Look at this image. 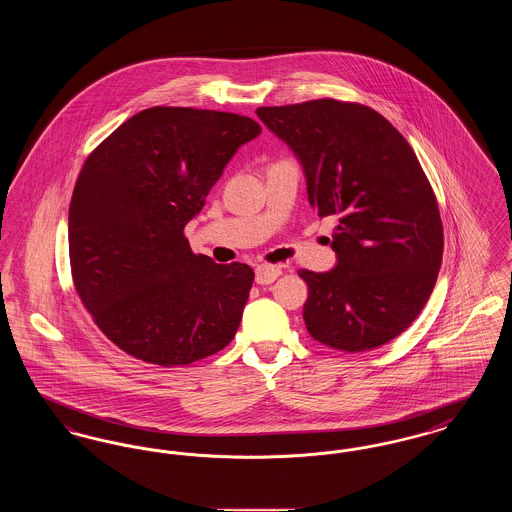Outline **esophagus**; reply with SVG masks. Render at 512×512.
Masks as SVG:
<instances>
[{"label": "esophagus", "mask_w": 512, "mask_h": 512, "mask_svg": "<svg viewBox=\"0 0 512 512\" xmlns=\"http://www.w3.org/2000/svg\"><path fill=\"white\" fill-rule=\"evenodd\" d=\"M280 274H282L280 267L259 265V267L255 268V282L261 284V286H267V284H272Z\"/></svg>", "instance_id": "esophagus-1"}]
</instances>
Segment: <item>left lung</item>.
<instances>
[{"mask_svg": "<svg viewBox=\"0 0 512 512\" xmlns=\"http://www.w3.org/2000/svg\"><path fill=\"white\" fill-rule=\"evenodd\" d=\"M297 155L318 217L336 215L328 272L299 270L315 340L359 353L397 338L436 286L443 226L413 147L374 109L338 99L259 107Z\"/></svg>", "mask_w": 512, "mask_h": 512, "instance_id": "8db88e82", "label": "left lung"}]
</instances>
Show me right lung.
I'll list each match as a JSON object with an SVG mask.
<instances>
[{
  "label": "right lung",
  "mask_w": 512,
  "mask_h": 512,
  "mask_svg": "<svg viewBox=\"0 0 512 512\" xmlns=\"http://www.w3.org/2000/svg\"><path fill=\"white\" fill-rule=\"evenodd\" d=\"M259 134L236 113L151 107L88 155L69 207L74 290L124 353L190 365L236 336L253 268L195 255L184 226Z\"/></svg>",
  "instance_id": "1"
}]
</instances>
